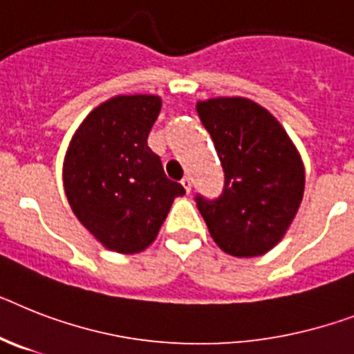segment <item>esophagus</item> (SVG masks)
Here are the masks:
<instances>
[{"instance_id": "obj_1", "label": "esophagus", "mask_w": 354, "mask_h": 354, "mask_svg": "<svg viewBox=\"0 0 354 354\" xmlns=\"http://www.w3.org/2000/svg\"><path fill=\"white\" fill-rule=\"evenodd\" d=\"M180 184H183L184 189H186V194H189V192H192V179H189V177H184V179L180 180Z\"/></svg>"}]
</instances>
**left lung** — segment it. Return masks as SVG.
Here are the masks:
<instances>
[{
    "label": "left lung",
    "instance_id": "8db88e82",
    "mask_svg": "<svg viewBox=\"0 0 354 354\" xmlns=\"http://www.w3.org/2000/svg\"><path fill=\"white\" fill-rule=\"evenodd\" d=\"M224 170L223 195H197V208L218 248L233 257H259L282 241L299 212L306 170L288 131L246 97L198 101Z\"/></svg>",
    "mask_w": 354,
    "mask_h": 354
}]
</instances>
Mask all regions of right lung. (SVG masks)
<instances>
[{"label": "right lung", "instance_id": "add662e5", "mask_svg": "<svg viewBox=\"0 0 354 354\" xmlns=\"http://www.w3.org/2000/svg\"><path fill=\"white\" fill-rule=\"evenodd\" d=\"M160 106L151 93L108 99L79 124L63 162V186L79 223L122 255L150 246L175 197L184 195L146 142Z\"/></svg>", "mask_w": 354, "mask_h": 354}]
</instances>
